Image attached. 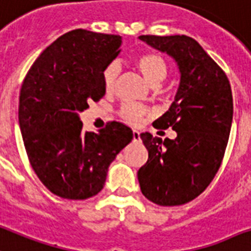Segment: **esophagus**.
I'll return each instance as SVG.
<instances>
[{
	"mask_svg": "<svg viewBox=\"0 0 251 251\" xmlns=\"http://www.w3.org/2000/svg\"><path fill=\"white\" fill-rule=\"evenodd\" d=\"M133 139L134 141H139L141 139V134L137 130H133Z\"/></svg>",
	"mask_w": 251,
	"mask_h": 251,
	"instance_id": "1",
	"label": "esophagus"
}]
</instances>
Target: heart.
Instances as JSON below:
<instances>
[{
  "instance_id": "1",
  "label": "heart",
  "mask_w": 251,
  "mask_h": 251,
  "mask_svg": "<svg viewBox=\"0 0 251 251\" xmlns=\"http://www.w3.org/2000/svg\"><path fill=\"white\" fill-rule=\"evenodd\" d=\"M135 66L141 71L143 77L151 84V85H159L168 75V63L162 55L156 52H143L139 53L135 57ZM118 74V67L116 64H110L105 68L102 80H104L105 91L110 92L114 87L116 77ZM149 110L145 106H141L134 102H125L122 104L120 109V116H121L126 122L137 125L142 121L143 117L146 116Z\"/></svg>"
}]
</instances>
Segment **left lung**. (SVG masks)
<instances>
[{
  "label": "left lung",
  "instance_id": "1",
  "mask_svg": "<svg viewBox=\"0 0 251 251\" xmlns=\"http://www.w3.org/2000/svg\"><path fill=\"white\" fill-rule=\"evenodd\" d=\"M139 39L174 57L180 72L175 100L152 122L156 129L172 127L176 138L141 134L149 159L138 170L139 185L145 198L158 205H183L205 191L221 166L232 127V89L221 67L194 38Z\"/></svg>",
  "mask_w": 251,
  "mask_h": 251
}]
</instances>
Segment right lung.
<instances>
[{
	"label": "right lung",
	"instance_id": "1",
	"mask_svg": "<svg viewBox=\"0 0 251 251\" xmlns=\"http://www.w3.org/2000/svg\"><path fill=\"white\" fill-rule=\"evenodd\" d=\"M122 38L83 28L59 36L36 59L19 95L18 120L36 176L59 198L85 200L100 192L108 168L133 131L108 122L83 131L79 113L105 95V68L117 57Z\"/></svg>",
	"mask_w": 251,
	"mask_h": 251
}]
</instances>
